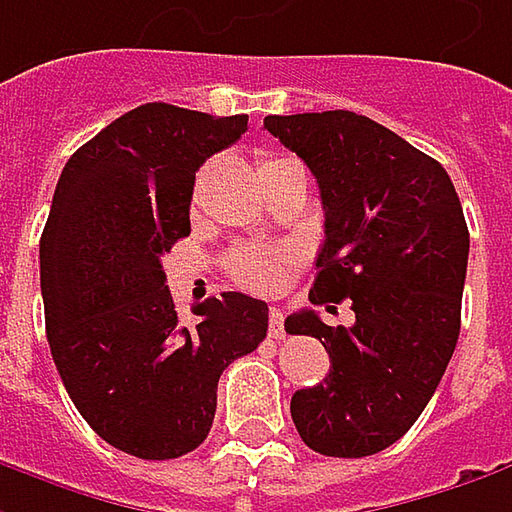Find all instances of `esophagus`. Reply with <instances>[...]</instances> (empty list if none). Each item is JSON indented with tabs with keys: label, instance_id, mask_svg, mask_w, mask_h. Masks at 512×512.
I'll use <instances>...</instances> for the list:
<instances>
[{
	"label": "esophagus",
	"instance_id": "34e87169",
	"mask_svg": "<svg viewBox=\"0 0 512 512\" xmlns=\"http://www.w3.org/2000/svg\"><path fill=\"white\" fill-rule=\"evenodd\" d=\"M269 335L272 338H283L286 335V329H283V309H278V306L269 309Z\"/></svg>",
	"mask_w": 512,
	"mask_h": 512
}]
</instances>
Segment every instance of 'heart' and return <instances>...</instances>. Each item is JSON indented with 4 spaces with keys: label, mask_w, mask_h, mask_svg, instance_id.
<instances>
[{
    "label": "heart",
    "mask_w": 512,
    "mask_h": 512,
    "mask_svg": "<svg viewBox=\"0 0 512 512\" xmlns=\"http://www.w3.org/2000/svg\"><path fill=\"white\" fill-rule=\"evenodd\" d=\"M292 166H298V160L283 157V154H266L257 163V177L263 180L269 174H278L283 168ZM289 263H292V257L283 249H255V246H246V249H237L229 257V275L240 286H246V289L275 292L289 278Z\"/></svg>",
    "instance_id": "b5f03b06"
}]
</instances>
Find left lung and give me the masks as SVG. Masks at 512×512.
<instances>
[{"label": "left lung", "instance_id": "1", "mask_svg": "<svg viewBox=\"0 0 512 512\" xmlns=\"http://www.w3.org/2000/svg\"><path fill=\"white\" fill-rule=\"evenodd\" d=\"M318 180L323 240L315 306L352 300V326L303 309L286 332L329 352L323 384L292 395V421L321 456L387 450L430 404L461 329L470 232L450 174L355 111L266 117Z\"/></svg>", "mask_w": 512, "mask_h": 512}]
</instances>
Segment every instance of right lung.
Segmentation results:
<instances>
[{
  "label": "right lung",
  "instance_id": "add662e5",
  "mask_svg": "<svg viewBox=\"0 0 512 512\" xmlns=\"http://www.w3.org/2000/svg\"><path fill=\"white\" fill-rule=\"evenodd\" d=\"M145 102L74 151L39 240L45 332L79 415L111 447L145 461L197 450L212 430L217 381L266 338L269 306L226 292L177 318L163 255L189 237L194 174L246 131Z\"/></svg>",
  "mask_w": 512,
  "mask_h": 512
}]
</instances>
